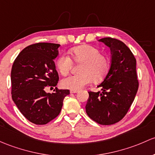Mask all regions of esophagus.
<instances>
[{"instance_id":"esophagus-1","label":"esophagus","mask_w":155,"mask_h":155,"mask_svg":"<svg viewBox=\"0 0 155 155\" xmlns=\"http://www.w3.org/2000/svg\"><path fill=\"white\" fill-rule=\"evenodd\" d=\"M70 92H71V94H76V93L78 92V91L77 90H71Z\"/></svg>"}]
</instances>
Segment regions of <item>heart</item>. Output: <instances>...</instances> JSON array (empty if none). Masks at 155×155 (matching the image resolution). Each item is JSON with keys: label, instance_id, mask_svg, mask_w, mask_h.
I'll return each mask as SVG.
<instances>
[{"label": "heart", "instance_id": "1", "mask_svg": "<svg viewBox=\"0 0 155 155\" xmlns=\"http://www.w3.org/2000/svg\"><path fill=\"white\" fill-rule=\"evenodd\" d=\"M73 59L82 63L79 68V73L71 75L61 80V86L71 90H79L91 81L99 82L103 80L110 68L108 58L101 54L98 48L91 45H82L71 50ZM72 60L65 53L60 54L56 60V67L63 76L69 73Z\"/></svg>", "mask_w": 155, "mask_h": 155}]
</instances>
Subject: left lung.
I'll use <instances>...</instances> for the list:
<instances>
[{"label":"left lung","mask_w":155,"mask_h":155,"mask_svg":"<svg viewBox=\"0 0 155 155\" xmlns=\"http://www.w3.org/2000/svg\"><path fill=\"white\" fill-rule=\"evenodd\" d=\"M111 51L110 69L97 87L102 92H88L86 113L101 125H112L128 112L138 90L136 59L130 49L120 40L103 38L98 40Z\"/></svg>","instance_id":"left-lung-1"}]
</instances>
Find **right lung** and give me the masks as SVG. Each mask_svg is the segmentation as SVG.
Listing matches in <instances>:
<instances>
[{"mask_svg":"<svg viewBox=\"0 0 155 155\" xmlns=\"http://www.w3.org/2000/svg\"><path fill=\"white\" fill-rule=\"evenodd\" d=\"M60 45L37 43L27 47L13 62L11 71L12 98L24 117L36 125H45L59 114L69 90L47 93L56 87L58 75L54 59ZM55 91V90H54Z\"/></svg>","mask_w":155,"mask_h":155,"instance_id":"add662e5","label":"right lung"}]
</instances>
